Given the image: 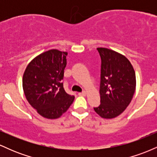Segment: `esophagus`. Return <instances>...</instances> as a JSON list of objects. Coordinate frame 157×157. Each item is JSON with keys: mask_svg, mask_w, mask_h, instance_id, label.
<instances>
[{"mask_svg": "<svg viewBox=\"0 0 157 157\" xmlns=\"http://www.w3.org/2000/svg\"><path fill=\"white\" fill-rule=\"evenodd\" d=\"M86 91H82V92H80V93H79L78 94L80 95V96H86Z\"/></svg>", "mask_w": 157, "mask_h": 157, "instance_id": "esophagus-1", "label": "esophagus"}]
</instances>
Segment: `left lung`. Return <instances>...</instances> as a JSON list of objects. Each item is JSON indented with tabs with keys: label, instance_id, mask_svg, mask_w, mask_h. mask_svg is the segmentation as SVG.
<instances>
[{
	"label": "left lung",
	"instance_id": "left-lung-1",
	"mask_svg": "<svg viewBox=\"0 0 157 157\" xmlns=\"http://www.w3.org/2000/svg\"><path fill=\"white\" fill-rule=\"evenodd\" d=\"M101 57L100 105L94 108L104 119H112L123 112L136 90V75L125 56L106 48H97Z\"/></svg>",
	"mask_w": 157,
	"mask_h": 157
}]
</instances>
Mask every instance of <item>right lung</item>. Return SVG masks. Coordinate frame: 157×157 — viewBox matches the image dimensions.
I'll list each match as a JSON object with an SVG mask.
<instances>
[{"mask_svg": "<svg viewBox=\"0 0 157 157\" xmlns=\"http://www.w3.org/2000/svg\"><path fill=\"white\" fill-rule=\"evenodd\" d=\"M66 52L51 49L37 55L25 69L23 89L27 101L43 117H60L75 97L65 91L62 80L66 66Z\"/></svg>", "mask_w": 157, "mask_h": 157, "instance_id": "add662e5", "label": "right lung"}]
</instances>
